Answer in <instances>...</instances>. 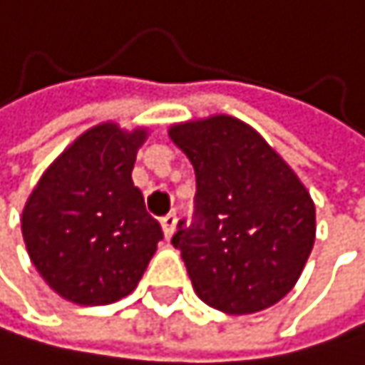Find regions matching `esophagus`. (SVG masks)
I'll return each mask as SVG.
<instances>
[{"label":"esophagus","mask_w":365,"mask_h":365,"mask_svg":"<svg viewBox=\"0 0 365 365\" xmlns=\"http://www.w3.org/2000/svg\"><path fill=\"white\" fill-rule=\"evenodd\" d=\"M175 224H177V217L170 212V215H166L164 219H161V230H164V237L166 239H170L173 237V232H175Z\"/></svg>","instance_id":"1"}]
</instances>
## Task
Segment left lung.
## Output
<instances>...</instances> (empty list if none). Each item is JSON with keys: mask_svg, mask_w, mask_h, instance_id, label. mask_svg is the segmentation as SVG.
<instances>
[{"mask_svg": "<svg viewBox=\"0 0 365 365\" xmlns=\"http://www.w3.org/2000/svg\"><path fill=\"white\" fill-rule=\"evenodd\" d=\"M168 137L197 177L195 222L173 237L197 297L226 314L274 306L294 288L314 244L310 192L237 117L173 123Z\"/></svg>", "mask_w": 365, "mask_h": 365, "instance_id": "left-lung-1", "label": "left lung"}]
</instances>
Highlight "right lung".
Here are the masks:
<instances>
[{"label":"right lung","mask_w":365,"mask_h":365,"mask_svg":"<svg viewBox=\"0 0 365 365\" xmlns=\"http://www.w3.org/2000/svg\"><path fill=\"white\" fill-rule=\"evenodd\" d=\"M148 128L103 121L81 133L28 197L21 235L41 279L79 306L130 294L148 268L161 226L133 184Z\"/></svg>","instance_id":"add662e5"}]
</instances>
